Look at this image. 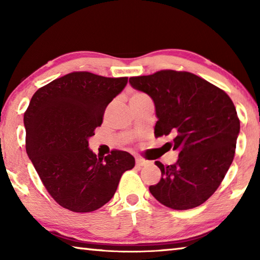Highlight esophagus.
<instances>
[{"instance_id":"34e87169","label":"esophagus","mask_w":260,"mask_h":260,"mask_svg":"<svg viewBox=\"0 0 260 260\" xmlns=\"http://www.w3.org/2000/svg\"><path fill=\"white\" fill-rule=\"evenodd\" d=\"M150 164V161L146 160V159H142V158H136V165L139 166H146Z\"/></svg>"}]
</instances>
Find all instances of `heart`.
Segmentation results:
<instances>
[{"label": "heart", "mask_w": 260, "mask_h": 260, "mask_svg": "<svg viewBox=\"0 0 260 260\" xmlns=\"http://www.w3.org/2000/svg\"><path fill=\"white\" fill-rule=\"evenodd\" d=\"M146 95L143 94H140V93H135L133 96H132V99H138V98H144Z\"/></svg>", "instance_id": "obj_1"}]
</instances>
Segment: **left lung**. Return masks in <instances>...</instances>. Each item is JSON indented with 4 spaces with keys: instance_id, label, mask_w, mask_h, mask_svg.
<instances>
[{
    "instance_id": "left-lung-1",
    "label": "left lung",
    "mask_w": 260,
    "mask_h": 260,
    "mask_svg": "<svg viewBox=\"0 0 260 260\" xmlns=\"http://www.w3.org/2000/svg\"><path fill=\"white\" fill-rule=\"evenodd\" d=\"M134 89L153 101L155 136L173 134L170 148L179 151L173 165L155 161L161 172L151 195L167 208H196L212 196L225 178L240 133L236 109L225 91L189 72L162 70L132 77Z\"/></svg>"
}]
</instances>
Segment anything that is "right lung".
I'll list each match as a JSON object with an SVG mask.
<instances>
[{
	"label": "right lung",
	"mask_w": 260,
	"mask_h": 260,
	"mask_svg": "<svg viewBox=\"0 0 260 260\" xmlns=\"http://www.w3.org/2000/svg\"><path fill=\"white\" fill-rule=\"evenodd\" d=\"M128 78L73 72L35 91L26 112V152L48 192L73 212H91L112 199L131 153L112 150L100 158L88 140L101 126L108 104Z\"/></svg>",
	"instance_id": "1"
}]
</instances>
